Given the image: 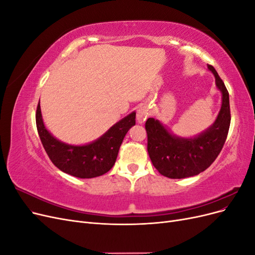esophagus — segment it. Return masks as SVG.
<instances>
[{
    "mask_svg": "<svg viewBox=\"0 0 255 255\" xmlns=\"http://www.w3.org/2000/svg\"><path fill=\"white\" fill-rule=\"evenodd\" d=\"M150 115L149 111V106L148 105H141L139 106V109L137 110V115H136V119L138 123H143L146 119H148Z\"/></svg>",
    "mask_w": 255,
    "mask_h": 255,
    "instance_id": "1",
    "label": "esophagus"
}]
</instances>
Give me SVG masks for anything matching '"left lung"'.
I'll use <instances>...</instances> for the list:
<instances>
[{
	"label": "left lung",
	"instance_id": "left-lung-1",
	"mask_svg": "<svg viewBox=\"0 0 255 255\" xmlns=\"http://www.w3.org/2000/svg\"><path fill=\"white\" fill-rule=\"evenodd\" d=\"M221 94V109L211 127L192 137L174 135L158 119L145 122L148 152L153 166L169 179H184L204 171L217 158L229 133L231 114L229 92L217 71L207 65Z\"/></svg>",
	"mask_w": 255,
	"mask_h": 255
}]
</instances>
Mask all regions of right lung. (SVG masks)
Masks as SVG:
<instances>
[{
	"instance_id": "1",
	"label": "right lung",
	"mask_w": 255,
	"mask_h": 255,
	"mask_svg": "<svg viewBox=\"0 0 255 255\" xmlns=\"http://www.w3.org/2000/svg\"><path fill=\"white\" fill-rule=\"evenodd\" d=\"M136 113L110 128L98 139L86 144H69L54 137L45 128L40 102L36 112V126L43 148L59 170L80 179H91L110 171L117 159L119 148L128 130L135 126Z\"/></svg>"
}]
</instances>
